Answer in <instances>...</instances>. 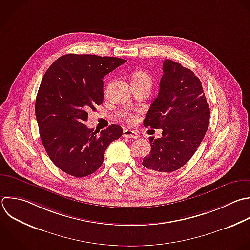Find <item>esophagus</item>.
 Returning a JSON list of instances; mask_svg holds the SVG:
<instances>
[{
	"instance_id": "1",
	"label": "esophagus",
	"mask_w": 250,
	"mask_h": 250,
	"mask_svg": "<svg viewBox=\"0 0 250 250\" xmlns=\"http://www.w3.org/2000/svg\"><path fill=\"white\" fill-rule=\"evenodd\" d=\"M123 137L124 138H130V139H137V138H139V134L135 131L125 129L123 131Z\"/></svg>"
}]
</instances>
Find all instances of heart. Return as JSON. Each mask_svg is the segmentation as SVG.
<instances>
[{
  "label": "heart",
  "mask_w": 250,
  "mask_h": 250,
  "mask_svg": "<svg viewBox=\"0 0 250 250\" xmlns=\"http://www.w3.org/2000/svg\"><path fill=\"white\" fill-rule=\"evenodd\" d=\"M132 79H133V82H143V81H146V82H149L151 83V79L149 77V75L144 71H136L133 73V76H132ZM136 120V117L135 116H129V121L130 122H134Z\"/></svg>",
  "instance_id": "b5f03b06"
}]
</instances>
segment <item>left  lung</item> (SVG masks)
<instances>
[{
	"mask_svg": "<svg viewBox=\"0 0 250 250\" xmlns=\"http://www.w3.org/2000/svg\"><path fill=\"white\" fill-rule=\"evenodd\" d=\"M209 117L200 80L190 69L165 60L158 96L144 120L145 127L162 129V137L149 138L151 150L143 165L155 173L180 169L198 148Z\"/></svg>",
	"mask_w": 250,
	"mask_h": 250,
	"instance_id": "obj_1",
	"label": "left lung"
}]
</instances>
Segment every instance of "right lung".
<instances>
[{
  "label": "right lung",
  "instance_id": "add662e5",
  "mask_svg": "<svg viewBox=\"0 0 250 250\" xmlns=\"http://www.w3.org/2000/svg\"><path fill=\"white\" fill-rule=\"evenodd\" d=\"M127 61L112 57L68 54L46 71L35 104L40 138L53 163L81 178L103 164L109 144L122 136L119 125L94 131L85 125L88 111L104 101L103 78Z\"/></svg>",
  "mask_w": 250,
  "mask_h": 250
}]
</instances>
